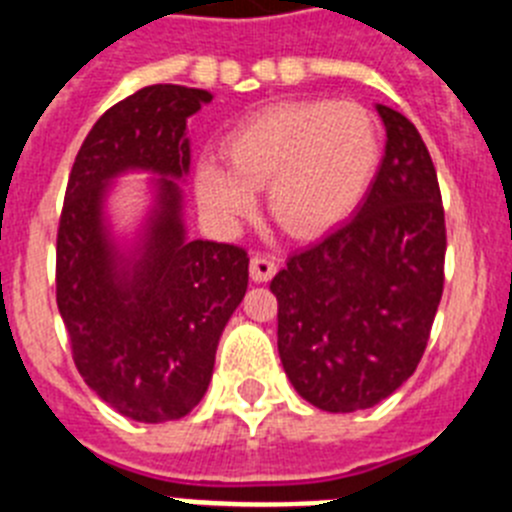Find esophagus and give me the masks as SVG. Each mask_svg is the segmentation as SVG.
Wrapping results in <instances>:
<instances>
[{
  "mask_svg": "<svg viewBox=\"0 0 512 512\" xmlns=\"http://www.w3.org/2000/svg\"><path fill=\"white\" fill-rule=\"evenodd\" d=\"M274 274H277V264H274V259H271V256H261V253H256V256L251 259L253 282H269Z\"/></svg>",
  "mask_w": 512,
  "mask_h": 512,
  "instance_id": "34e87169",
  "label": "esophagus"
}]
</instances>
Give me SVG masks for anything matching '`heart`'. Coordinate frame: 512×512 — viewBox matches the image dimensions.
<instances>
[{
    "label": "heart",
    "mask_w": 512,
    "mask_h": 512,
    "mask_svg": "<svg viewBox=\"0 0 512 512\" xmlns=\"http://www.w3.org/2000/svg\"><path fill=\"white\" fill-rule=\"evenodd\" d=\"M225 161L197 169L200 205L220 225H238L269 192V212L287 233L310 238L336 228L364 200L382 158L374 115L356 102H289L261 110L225 140Z\"/></svg>",
    "instance_id": "1"
}]
</instances>
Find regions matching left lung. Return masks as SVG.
Masks as SVG:
<instances>
[{
    "label": "left lung",
    "instance_id": "8db88e82",
    "mask_svg": "<svg viewBox=\"0 0 512 512\" xmlns=\"http://www.w3.org/2000/svg\"><path fill=\"white\" fill-rule=\"evenodd\" d=\"M387 146L354 217L271 279L277 346L302 400L374 408L415 372L443 295L441 189L418 128L377 104Z\"/></svg>",
    "mask_w": 512,
    "mask_h": 512
}]
</instances>
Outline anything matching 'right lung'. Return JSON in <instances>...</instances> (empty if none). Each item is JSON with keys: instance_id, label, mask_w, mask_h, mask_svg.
I'll list each match as a JSON object with an SVG mask.
<instances>
[{"instance_id": "right-lung-1", "label": "right lung", "mask_w": 512, "mask_h": 512, "mask_svg": "<svg viewBox=\"0 0 512 512\" xmlns=\"http://www.w3.org/2000/svg\"><path fill=\"white\" fill-rule=\"evenodd\" d=\"M207 89L153 84L104 112L76 153L56 246V302L74 364L110 408L138 423L184 418L205 397L215 351L248 287V253L189 241L187 120ZM146 170L149 207L115 234L111 182Z\"/></svg>"}]
</instances>
